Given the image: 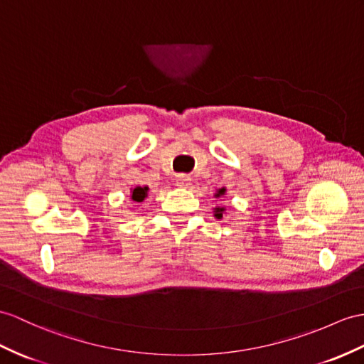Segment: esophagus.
Returning <instances> with one entry per match:
<instances>
[{
    "instance_id": "esophagus-1",
    "label": "esophagus",
    "mask_w": 364,
    "mask_h": 364,
    "mask_svg": "<svg viewBox=\"0 0 364 364\" xmlns=\"http://www.w3.org/2000/svg\"><path fill=\"white\" fill-rule=\"evenodd\" d=\"M176 183L179 185V187L188 188L190 183H191V177L188 174H179V176L176 177Z\"/></svg>"
}]
</instances>
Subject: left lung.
<instances>
[{
	"label": "left lung",
	"mask_w": 364,
	"mask_h": 364,
	"mask_svg": "<svg viewBox=\"0 0 364 364\" xmlns=\"http://www.w3.org/2000/svg\"><path fill=\"white\" fill-rule=\"evenodd\" d=\"M224 191H225L224 188H223V190H219L216 196L219 198L220 194H224ZM223 211H224V208H216V211H215V216H216V218H223Z\"/></svg>",
	"instance_id": "1"
}]
</instances>
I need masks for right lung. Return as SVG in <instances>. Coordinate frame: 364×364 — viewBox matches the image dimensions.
<instances>
[{
	"label": "right lung",
	"mask_w": 364,
	"mask_h": 364,
	"mask_svg": "<svg viewBox=\"0 0 364 364\" xmlns=\"http://www.w3.org/2000/svg\"><path fill=\"white\" fill-rule=\"evenodd\" d=\"M146 191H148V187H136L134 190H132V194H131L132 200L141 202L146 198Z\"/></svg>",
	"instance_id": "right-lung-1"
}]
</instances>
